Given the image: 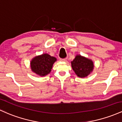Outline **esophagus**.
<instances>
[{
    "instance_id": "obj_1",
    "label": "esophagus",
    "mask_w": 122,
    "mask_h": 122,
    "mask_svg": "<svg viewBox=\"0 0 122 122\" xmlns=\"http://www.w3.org/2000/svg\"><path fill=\"white\" fill-rule=\"evenodd\" d=\"M61 61H67V58H64V59H61Z\"/></svg>"
}]
</instances>
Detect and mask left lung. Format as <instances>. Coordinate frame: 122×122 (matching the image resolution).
Instances as JSON below:
<instances>
[{
	"instance_id": "1",
	"label": "left lung",
	"mask_w": 122,
	"mask_h": 122,
	"mask_svg": "<svg viewBox=\"0 0 122 122\" xmlns=\"http://www.w3.org/2000/svg\"><path fill=\"white\" fill-rule=\"evenodd\" d=\"M71 66L78 76L83 78L92 71L94 65L91 60L81 55H77L71 61Z\"/></svg>"
}]
</instances>
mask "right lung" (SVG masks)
<instances>
[{
	"mask_svg": "<svg viewBox=\"0 0 122 122\" xmlns=\"http://www.w3.org/2000/svg\"><path fill=\"white\" fill-rule=\"evenodd\" d=\"M56 61L55 57L48 54H43L34 57L30 62L31 70L40 76L48 74L51 71L53 64Z\"/></svg>",
	"mask_w": 122,
	"mask_h": 122,
	"instance_id": "right-lung-1",
	"label": "right lung"
}]
</instances>
